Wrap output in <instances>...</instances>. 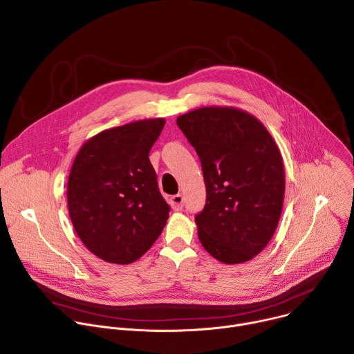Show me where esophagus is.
Here are the masks:
<instances>
[{"mask_svg":"<svg viewBox=\"0 0 354 354\" xmlns=\"http://www.w3.org/2000/svg\"><path fill=\"white\" fill-rule=\"evenodd\" d=\"M169 203H171V207H172L175 212L182 210V207H183V196H182V194H175V196H172Z\"/></svg>","mask_w":354,"mask_h":354,"instance_id":"1","label":"esophagus"}]
</instances>
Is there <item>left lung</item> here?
I'll list each match as a JSON object with an SVG mask.
<instances>
[{
	"label": "left lung",
	"instance_id": "obj_1",
	"mask_svg": "<svg viewBox=\"0 0 354 354\" xmlns=\"http://www.w3.org/2000/svg\"><path fill=\"white\" fill-rule=\"evenodd\" d=\"M194 147L206 183L197 235L221 263L254 259L270 242L283 209L280 149L254 115L234 106H203L176 119Z\"/></svg>",
	"mask_w": 354,
	"mask_h": 354
}]
</instances>
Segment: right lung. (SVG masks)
<instances>
[{"mask_svg": "<svg viewBox=\"0 0 354 354\" xmlns=\"http://www.w3.org/2000/svg\"><path fill=\"white\" fill-rule=\"evenodd\" d=\"M164 118L142 119L88 138L67 183L71 223L82 243L109 263L140 259L161 235L169 206L160 193L149 151Z\"/></svg>", "mask_w": 354, "mask_h": 354, "instance_id": "1", "label": "right lung"}]
</instances>
